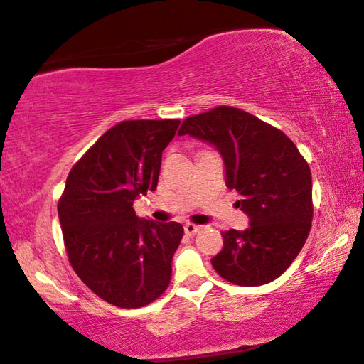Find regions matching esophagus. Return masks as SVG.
<instances>
[{"mask_svg": "<svg viewBox=\"0 0 364 364\" xmlns=\"http://www.w3.org/2000/svg\"><path fill=\"white\" fill-rule=\"evenodd\" d=\"M199 229H201V226H196V224H191V223L184 224V232H186L188 235H194V234H198V232H199Z\"/></svg>", "mask_w": 364, "mask_h": 364, "instance_id": "obj_1", "label": "esophagus"}]
</instances>
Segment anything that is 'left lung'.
<instances>
[{
    "label": "left lung",
    "instance_id": "obj_1",
    "mask_svg": "<svg viewBox=\"0 0 364 364\" xmlns=\"http://www.w3.org/2000/svg\"><path fill=\"white\" fill-rule=\"evenodd\" d=\"M178 135L214 146L226 168V184L249 218L244 231L224 232L211 259L223 279L242 287L272 282L304 247L310 232L311 173L284 132L247 112L221 105L183 122Z\"/></svg>",
    "mask_w": 364,
    "mask_h": 364
}]
</instances>
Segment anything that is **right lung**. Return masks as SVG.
I'll return each mask as SVG.
<instances>
[{"mask_svg":"<svg viewBox=\"0 0 364 364\" xmlns=\"http://www.w3.org/2000/svg\"><path fill=\"white\" fill-rule=\"evenodd\" d=\"M180 120H129L112 127L75 163L58 213L68 255L82 282L109 304L138 309L171 279L180 223L140 219L133 201L155 191L161 153Z\"/></svg>","mask_w":364,"mask_h":364,"instance_id":"add662e5","label":"right lung"}]
</instances>
